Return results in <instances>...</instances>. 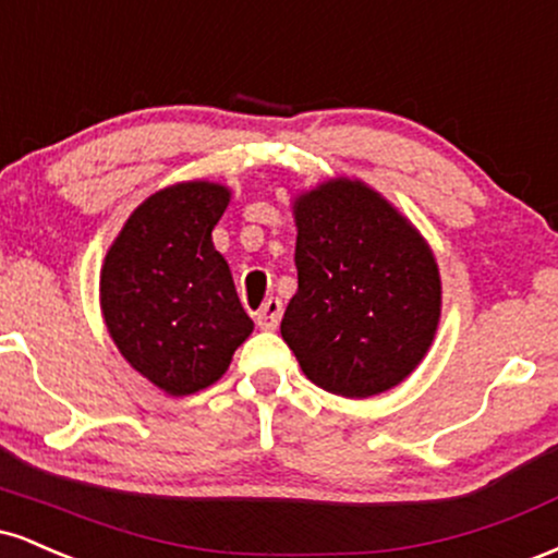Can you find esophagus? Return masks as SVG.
<instances>
[{
    "instance_id": "34e87169",
    "label": "esophagus",
    "mask_w": 558,
    "mask_h": 558,
    "mask_svg": "<svg viewBox=\"0 0 558 558\" xmlns=\"http://www.w3.org/2000/svg\"><path fill=\"white\" fill-rule=\"evenodd\" d=\"M283 317V301L280 299H267L265 306L257 312V325L262 330H275Z\"/></svg>"
}]
</instances>
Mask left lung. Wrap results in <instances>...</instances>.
Masks as SVG:
<instances>
[{"label": "left lung", "mask_w": 558, "mask_h": 558, "mask_svg": "<svg viewBox=\"0 0 558 558\" xmlns=\"http://www.w3.org/2000/svg\"><path fill=\"white\" fill-rule=\"evenodd\" d=\"M299 291L280 336L315 386L367 399L430 349L440 275L417 228L362 181L336 178L293 202Z\"/></svg>", "instance_id": "obj_1"}]
</instances>
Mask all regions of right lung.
Here are the masks:
<instances>
[{
	"label": "right lung",
	"mask_w": 558,
	"mask_h": 558,
	"mask_svg": "<svg viewBox=\"0 0 558 558\" xmlns=\"http://www.w3.org/2000/svg\"><path fill=\"white\" fill-rule=\"evenodd\" d=\"M228 202L220 183L168 185L133 209L101 265V315L114 345L170 396L220 380L254 330L213 243Z\"/></svg>",
	"instance_id": "1"
}]
</instances>
